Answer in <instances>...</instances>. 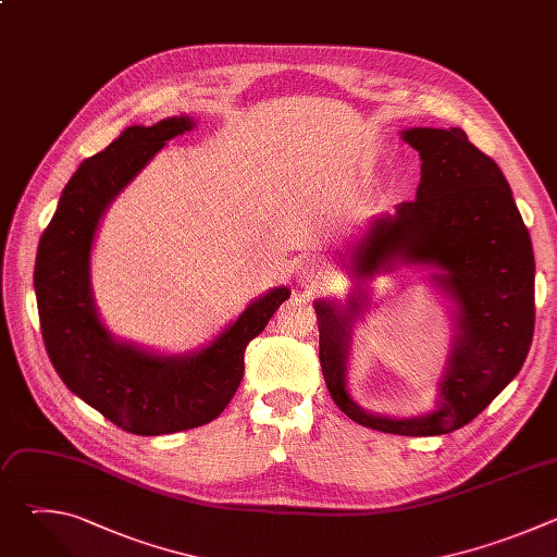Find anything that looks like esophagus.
<instances>
[{"label": "esophagus", "mask_w": 557, "mask_h": 557, "mask_svg": "<svg viewBox=\"0 0 557 557\" xmlns=\"http://www.w3.org/2000/svg\"><path fill=\"white\" fill-rule=\"evenodd\" d=\"M293 275H295V282L306 288V290H314L324 286L326 282V269L320 260H310V258H304V260H297L293 264Z\"/></svg>", "instance_id": "1"}]
</instances>
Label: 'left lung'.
<instances>
[{"mask_svg":"<svg viewBox=\"0 0 557 557\" xmlns=\"http://www.w3.org/2000/svg\"><path fill=\"white\" fill-rule=\"evenodd\" d=\"M401 138L421 156L417 198L376 215L342 256L355 280L346 301L322 297L312 306L337 408L385 434L438 436L473 421L520 372L535 326V260L505 174L460 127H410ZM396 265L430 268L433 287L450 301L455 335L437 406L419 418L368 413L347 392L351 331L369 309L364 284Z\"/></svg>","mask_w":557,"mask_h":557,"instance_id":"8db88e82","label":"left lung"}]
</instances>
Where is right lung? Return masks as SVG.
Here are the masks:
<instances>
[{"label": "right lung", "instance_id": "add662e5", "mask_svg": "<svg viewBox=\"0 0 557 557\" xmlns=\"http://www.w3.org/2000/svg\"><path fill=\"white\" fill-rule=\"evenodd\" d=\"M194 127L196 119L187 114L149 127L129 125L84 161L59 198L35 262L41 333L57 374L78 399L138 436L174 434L213 421L240 387L247 344L290 297L288 286L267 290L207 346L181 355L119 339L103 324L92 290L99 224L168 140Z\"/></svg>", "mask_w": 557, "mask_h": 557}]
</instances>
